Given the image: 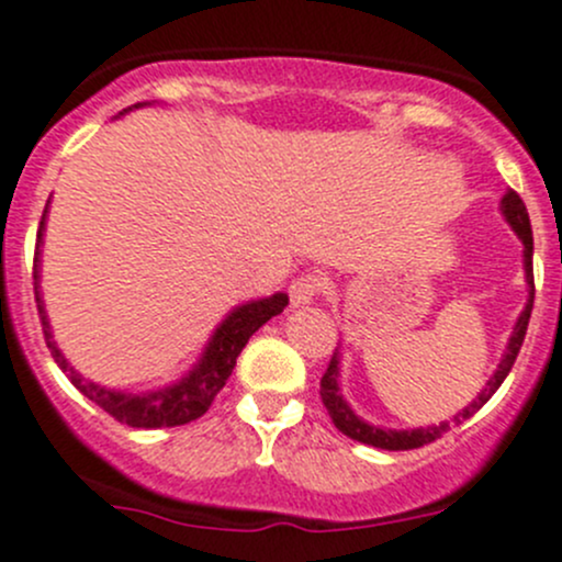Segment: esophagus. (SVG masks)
<instances>
[{
  "mask_svg": "<svg viewBox=\"0 0 562 562\" xmlns=\"http://www.w3.org/2000/svg\"><path fill=\"white\" fill-rule=\"evenodd\" d=\"M326 282H323L321 274H302L291 282L288 293H291V304L293 307H302V304L315 302L317 296L323 293Z\"/></svg>",
  "mask_w": 562,
  "mask_h": 562,
  "instance_id": "obj_1",
  "label": "esophagus"
}]
</instances>
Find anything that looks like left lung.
Instances as JSON below:
<instances>
[{
    "label": "left lung",
    "instance_id": "8db88e82",
    "mask_svg": "<svg viewBox=\"0 0 562 562\" xmlns=\"http://www.w3.org/2000/svg\"><path fill=\"white\" fill-rule=\"evenodd\" d=\"M503 217L508 220V225L517 231V236L522 239V245H525V274H527V285H530V299H527V307L522 310V315H519L517 326H514V334H512V339H508V348H506V356H503L501 367H497L495 375L490 378V383H486V389L481 391L479 400L470 402V407H464L459 416H454L457 424L462 422V418L473 416V413L479 411L484 402H490V396L495 394L497 389H501V383L506 381V375L512 372L514 361H517L519 348H522V342H525L527 323H530L532 296H536V285H532V228H530V217H527V209H525L522 198H519L514 190H508L506 195H503ZM337 364H339V361H337V356H334V359L328 361L326 372H323L321 400H323V405H326L328 416H331L334 427H337L342 435H348L350 440H359V443L375 446V449H386V451H407V449H422V446H427V443H432V440L443 438V432L449 429V422L440 424V427L411 429V432H396V429L370 427L367 422H361V418L356 416L353 411H350L348 402L342 400V394H339V386H337L339 370H337Z\"/></svg>",
    "mask_w": 562,
    "mask_h": 562
}]
</instances>
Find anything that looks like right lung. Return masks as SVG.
I'll return each instance as SVG.
<instances>
[{"mask_svg":"<svg viewBox=\"0 0 562 562\" xmlns=\"http://www.w3.org/2000/svg\"><path fill=\"white\" fill-rule=\"evenodd\" d=\"M43 225H45V212L40 220L37 228V247L43 239ZM35 302L40 323H43L45 345H48L50 356L59 364V370L70 378V383L81 391L87 400H92L94 405L103 407L111 418H116L119 424H127V427L138 429H162V427H181V424H190L195 418H201L203 413L212 407L214 396L220 394V389L225 386V381L234 372L236 359H239L241 348L247 345V339L263 326L266 321H271L274 315H280L288 307L285 293H274L271 299H260V302H249L245 307L234 310L223 321V326L214 331L212 342H209L206 353L198 361L195 370L187 378H181L176 386H168L162 391H151V394H122V391L94 386V383L83 381L76 370L65 361V356L59 353L56 342L50 339L48 317H45L43 302H40V285H37V252H35Z\"/></svg>","mask_w":562,"mask_h":562,"instance_id":"obj_1","label":"right lung"}]
</instances>
